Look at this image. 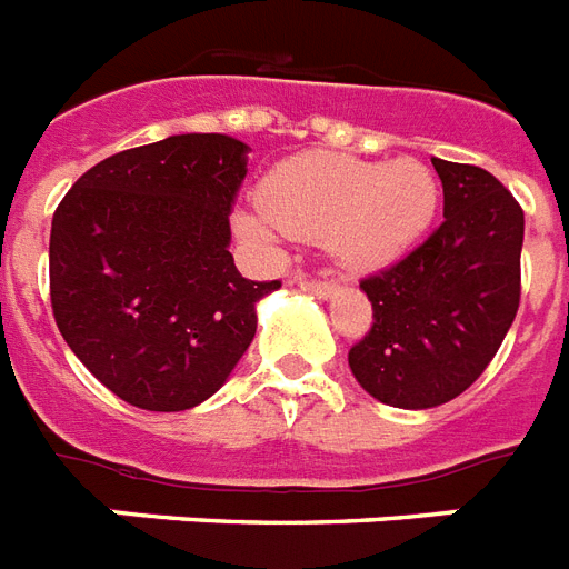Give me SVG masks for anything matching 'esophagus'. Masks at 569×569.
I'll return each mask as SVG.
<instances>
[{"label": "esophagus", "instance_id": "1", "mask_svg": "<svg viewBox=\"0 0 569 569\" xmlns=\"http://www.w3.org/2000/svg\"><path fill=\"white\" fill-rule=\"evenodd\" d=\"M293 284H299L308 293H317V297H331V293H338V284L329 279H320V276H306V272H297L293 276Z\"/></svg>", "mask_w": 569, "mask_h": 569}]
</instances>
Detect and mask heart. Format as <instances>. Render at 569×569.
<instances>
[{"label":"heart","instance_id":"obj_1","mask_svg":"<svg viewBox=\"0 0 569 569\" xmlns=\"http://www.w3.org/2000/svg\"><path fill=\"white\" fill-rule=\"evenodd\" d=\"M438 181L420 161L372 163L349 156L290 158L261 184V211L240 213L238 229L252 240L279 231L302 240H329L352 267L393 261L429 229L438 208Z\"/></svg>","mask_w":569,"mask_h":569}]
</instances>
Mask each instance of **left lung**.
<instances>
[{"label": "left lung", "mask_w": 569, "mask_h": 569, "mask_svg": "<svg viewBox=\"0 0 569 569\" xmlns=\"http://www.w3.org/2000/svg\"><path fill=\"white\" fill-rule=\"evenodd\" d=\"M431 163L443 181V222L406 258L363 276L372 322L349 349L358 385L393 408L465 393L520 308V202L481 167Z\"/></svg>", "instance_id": "left-lung-1"}]
</instances>
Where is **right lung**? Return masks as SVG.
I'll return each mask as SVG.
<instances>
[{
    "label": "right lung",
    "instance_id": "add662e5",
    "mask_svg": "<svg viewBox=\"0 0 569 569\" xmlns=\"http://www.w3.org/2000/svg\"><path fill=\"white\" fill-rule=\"evenodd\" d=\"M252 149L172 134L90 167L54 208L49 297L58 331L104 388L143 411H184L229 379L256 338L229 213Z\"/></svg>",
    "mask_w": 569,
    "mask_h": 569
}]
</instances>
